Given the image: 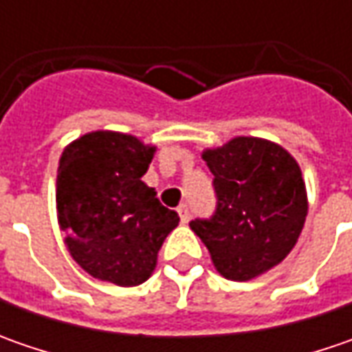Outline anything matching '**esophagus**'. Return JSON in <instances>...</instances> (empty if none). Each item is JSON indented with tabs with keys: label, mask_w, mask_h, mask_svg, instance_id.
<instances>
[{
	"label": "esophagus",
	"mask_w": 352,
	"mask_h": 352,
	"mask_svg": "<svg viewBox=\"0 0 352 352\" xmlns=\"http://www.w3.org/2000/svg\"><path fill=\"white\" fill-rule=\"evenodd\" d=\"M178 215H180V221H182V223H188V219H190V208H188L186 204H182V206L178 208Z\"/></svg>",
	"instance_id": "esophagus-1"
}]
</instances>
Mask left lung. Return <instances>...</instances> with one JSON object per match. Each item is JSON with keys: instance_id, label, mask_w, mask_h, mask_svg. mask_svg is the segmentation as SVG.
Masks as SVG:
<instances>
[{"instance_id": "8db88e82", "label": "left lung", "mask_w": 352, "mask_h": 352, "mask_svg": "<svg viewBox=\"0 0 352 352\" xmlns=\"http://www.w3.org/2000/svg\"><path fill=\"white\" fill-rule=\"evenodd\" d=\"M213 174L217 210L190 227L215 270L247 282L280 264L296 247L307 215V192L296 158L276 142L235 137L201 153Z\"/></svg>"}]
</instances>
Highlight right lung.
Returning <instances> with one entry per match:
<instances>
[{"label":"right lung","mask_w":352,"mask_h":352,"mask_svg":"<svg viewBox=\"0 0 352 352\" xmlns=\"http://www.w3.org/2000/svg\"><path fill=\"white\" fill-rule=\"evenodd\" d=\"M155 153V144L119 131H91L62 151L58 225L89 276L139 286L155 272L158 250L180 221L141 180Z\"/></svg>","instance_id":"add662e5"}]
</instances>
